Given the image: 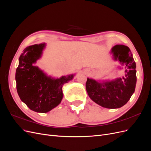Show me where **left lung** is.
<instances>
[{
    "instance_id": "8db88e82",
    "label": "left lung",
    "mask_w": 151,
    "mask_h": 151,
    "mask_svg": "<svg viewBox=\"0 0 151 151\" xmlns=\"http://www.w3.org/2000/svg\"><path fill=\"white\" fill-rule=\"evenodd\" d=\"M111 52L114 60L125 66V75L101 83L88 78L86 89L94 102L102 107L114 109L125 105L134 93L137 82L136 64L130 48L125 45H115Z\"/></svg>"
}]
</instances>
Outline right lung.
I'll list each match as a JSON object with an SVG mask.
<instances>
[{
    "mask_svg": "<svg viewBox=\"0 0 151 151\" xmlns=\"http://www.w3.org/2000/svg\"><path fill=\"white\" fill-rule=\"evenodd\" d=\"M45 45L43 43L24 48L16 71V89L21 100L38 113H47L57 106L63 98V85L74 76L70 74L54 79L34 65L42 57Z\"/></svg>",
    "mask_w": 151,
    "mask_h": 151,
    "instance_id": "obj_1",
    "label": "right lung"
}]
</instances>
